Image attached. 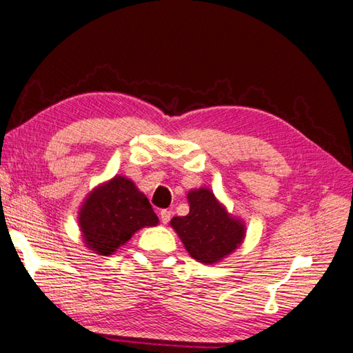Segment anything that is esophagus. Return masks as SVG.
Returning a JSON list of instances; mask_svg holds the SVG:
<instances>
[{
  "label": "esophagus",
  "mask_w": 353,
  "mask_h": 353,
  "mask_svg": "<svg viewBox=\"0 0 353 353\" xmlns=\"http://www.w3.org/2000/svg\"><path fill=\"white\" fill-rule=\"evenodd\" d=\"M170 217H172V212L170 211H168V210H161L160 211V220H161L163 225H168Z\"/></svg>",
  "instance_id": "obj_1"
}]
</instances>
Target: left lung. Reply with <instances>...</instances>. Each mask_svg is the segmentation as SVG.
I'll use <instances>...</instances> for the list:
<instances>
[{
  "label": "left lung",
  "mask_w": 353,
  "mask_h": 353,
  "mask_svg": "<svg viewBox=\"0 0 353 353\" xmlns=\"http://www.w3.org/2000/svg\"><path fill=\"white\" fill-rule=\"evenodd\" d=\"M187 201L190 212L172 219L170 226L193 259L214 265L243 244L247 230L244 220L232 216L208 187L193 188Z\"/></svg>",
  "instance_id": "left-lung-1"
}]
</instances>
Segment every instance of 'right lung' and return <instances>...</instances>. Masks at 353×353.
I'll return each instance as SVG.
<instances>
[{
  "label": "right lung",
  "instance_id": "1",
  "mask_svg": "<svg viewBox=\"0 0 353 353\" xmlns=\"http://www.w3.org/2000/svg\"><path fill=\"white\" fill-rule=\"evenodd\" d=\"M77 225L85 247L110 256L137 230L157 226L159 217L130 178L115 175L87 194L77 212Z\"/></svg>",
  "mask_w": 353,
  "mask_h": 353
}]
</instances>
